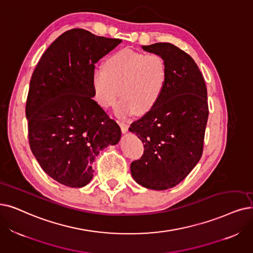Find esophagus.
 <instances>
[{
  "mask_svg": "<svg viewBox=\"0 0 253 253\" xmlns=\"http://www.w3.org/2000/svg\"><path fill=\"white\" fill-rule=\"evenodd\" d=\"M119 126H120V128H121V132L126 134L127 132V129H128V125L124 123V121H119Z\"/></svg>",
  "mask_w": 253,
  "mask_h": 253,
  "instance_id": "1",
  "label": "esophagus"
}]
</instances>
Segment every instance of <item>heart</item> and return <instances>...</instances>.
Here are the masks:
<instances>
[{
	"mask_svg": "<svg viewBox=\"0 0 253 253\" xmlns=\"http://www.w3.org/2000/svg\"><path fill=\"white\" fill-rule=\"evenodd\" d=\"M168 80V66L163 57L120 49L111 55L104 67L93 70L92 86L96 103L103 109L115 106L116 113L126 117L144 115L158 104Z\"/></svg>",
	"mask_w": 253,
	"mask_h": 253,
	"instance_id": "1",
	"label": "heart"
}]
</instances>
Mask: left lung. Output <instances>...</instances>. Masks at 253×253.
Here are the masks:
<instances>
[{
	"label": "left lung",
	"mask_w": 253,
	"mask_h": 253,
	"mask_svg": "<svg viewBox=\"0 0 253 253\" xmlns=\"http://www.w3.org/2000/svg\"><path fill=\"white\" fill-rule=\"evenodd\" d=\"M141 47L165 59L168 80L154 109L128 128L144 143V154L130 164V173L144 188L167 190L179 184L203 155L207 87L194 60L177 46L158 42Z\"/></svg>",
	"instance_id": "obj_1"
}]
</instances>
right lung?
<instances>
[{
    "instance_id": "add662e5",
    "label": "right lung",
    "mask_w": 253,
    "mask_h": 253,
    "mask_svg": "<svg viewBox=\"0 0 253 253\" xmlns=\"http://www.w3.org/2000/svg\"><path fill=\"white\" fill-rule=\"evenodd\" d=\"M121 42L68 30L47 47L30 81V148L44 172L64 186H86L99 151L120 140L119 126L92 98V74Z\"/></svg>"
}]
</instances>
